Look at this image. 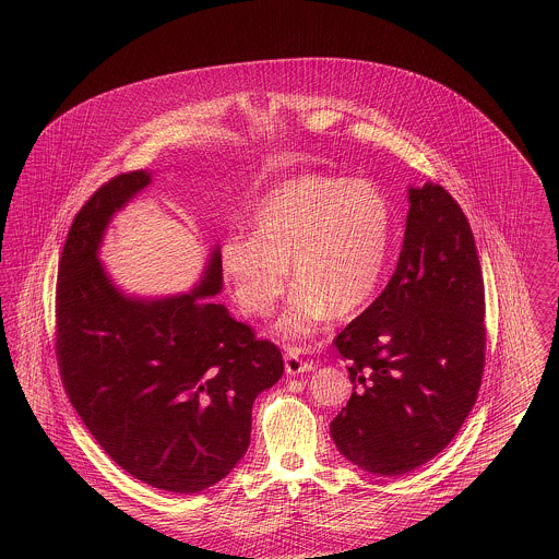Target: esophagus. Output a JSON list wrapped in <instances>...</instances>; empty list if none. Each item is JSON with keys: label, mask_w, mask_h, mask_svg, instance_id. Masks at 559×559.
I'll list each match as a JSON object with an SVG mask.
<instances>
[{"label": "esophagus", "mask_w": 559, "mask_h": 559, "mask_svg": "<svg viewBox=\"0 0 559 559\" xmlns=\"http://www.w3.org/2000/svg\"><path fill=\"white\" fill-rule=\"evenodd\" d=\"M285 371H287V374L314 371V362L312 360H304L297 349H287V354H285Z\"/></svg>", "instance_id": "obj_1"}]
</instances>
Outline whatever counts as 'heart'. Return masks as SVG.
<instances>
[{"label": "heart", "instance_id": "heart-1", "mask_svg": "<svg viewBox=\"0 0 559 559\" xmlns=\"http://www.w3.org/2000/svg\"><path fill=\"white\" fill-rule=\"evenodd\" d=\"M251 237L230 235L219 245V267L240 310L267 317L289 285L293 293L276 333L310 340L331 314L360 312L379 289L392 212L367 180L304 174L272 188L249 219Z\"/></svg>", "mask_w": 559, "mask_h": 559}]
</instances>
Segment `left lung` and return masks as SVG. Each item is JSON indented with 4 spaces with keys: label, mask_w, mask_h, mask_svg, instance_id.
Wrapping results in <instances>:
<instances>
[{
    "label": "left lung",
    "mask_w": 559,
    "mask_h": 559,
    "mask_svg": "<svg viewBox=\"0 0 559 559\" xmlns=\"http://www.w3.org/2000/svg\"><path fill=\"white\" fill-rule=\"evenodd\" d=\"M335 346L354 385L331 424L347 461L392 478L449 447L478 399L486 329L476 240L440 185L408 187L396 272Z\"/></svg>",
    "instance_id": "8db88e82"
}]
</instances>
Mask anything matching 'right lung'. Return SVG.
Listing matches in <instances>:
<instances>
[{"label": "right lung", "mask_w": 559, "mask_h": 559, "mask_svg": "<svg viewBox=\"0 0 559 559\" xmlns=\"http://www.w3.org/2000/svg\"><path fill=\"white\" fill-rule=\"evenodd\" d=\"M153 182L121 174L75 215L56 287V349L81 421L133 478L192 495L226 478L249 449L251 406L283 377L281 349L233 319L215 245L197 287L142 297L100 262L110 219Z\"/></svg>", "instance_id": "obj_1"}]
</instances>
